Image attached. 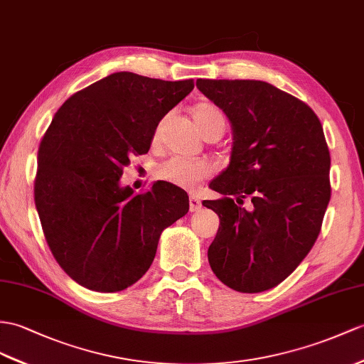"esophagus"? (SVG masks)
I'll return each mask as SVG.
<instances>
[{
  "label": "esophagus",
  "instance_id": "obj_1",
  "mask_svg": "<svg viewBox=\"0 0 364 364\" xmlns=\"http://www.w3.org/2000/svg\"><path fill=\"white\" fill-rule=\"evenodd\" d=\"M202 203L196 196H190V211H198L200 210Z\"/></svg>",
  "mask_w": 364,
  "mask_h": 364
}]
</instances>
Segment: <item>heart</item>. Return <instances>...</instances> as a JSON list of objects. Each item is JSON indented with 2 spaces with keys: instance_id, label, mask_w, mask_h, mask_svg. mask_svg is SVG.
<instances>
[{
  "instance_id": "heart-1",
  "label": "heart",
  "mask_w": 364,
  "mask_h": 364,
  "mask_svg": "<svg viewBox=\"0 0 364 364\" xmlns=\"http://www.w3.org/2000/svg\"><path fill=\"white\" fill-rule=\"evenodd\" d=\"M193 117L203 136L208 134L210 131L219 129L224 132L225 129V114L215 105H198L193 111ZM157 137L159 128L154 134V139ZM208 173L210 168L203 161H191V159H185L179 156L168 159V161H165L157 168V176L161 177L162 181L170 182L182 188H194L200 181L205 179Z\"/></svg>"
}]
</instances>
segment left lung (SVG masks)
<instances>
[{"label": "left lung", "instance_id": "left-lung-1", "mask_svg": "<svg viewBox=\"0 0 364 364\" xmlns=\"http://www.w3.org/2000/svg\"><path fill=\"white\" fill-rule=\"evenodd\" d=\"M198 90L233 128L230 164L203 200L219 216L208 247L225 286L258 294L284 281L320 235L331 200V154L320 119L304 102L261 80H205ZM249 197V209L242 207Z\"/></svg>", "mask_w": 364, "mask_h": 364}]
</instances>
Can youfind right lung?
Listing matches in <instances>:
<instances>
[{
  "mask_svg": "<svg viewBox=\"0 0 364 364\" xmlns=\"http://www.w3.org/2000/svg\"><path fill=\"white\" fill-rule=\"evenodd\" d=\"M193 87V80L114 73L55 112L38 148L35 207L52 255L80 286L111 294L134 284L164 230L188 213L187 193L176 185L157 181L134 194L120 177Z\"/></svg>",
  "mask_w": 364,
  "mask_h": 364,
  "instance_id": "add662e5",
  "label": "right lung"
}]
</instances>
